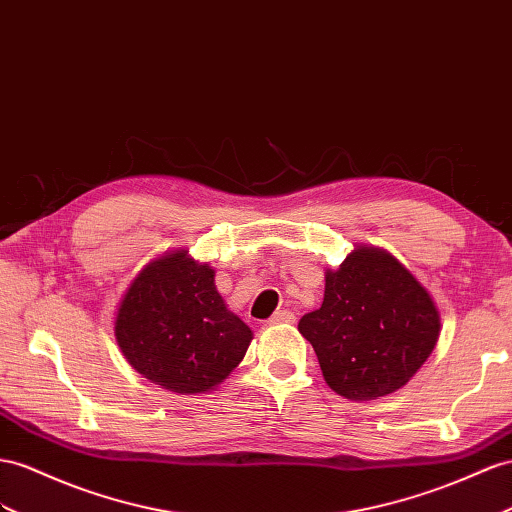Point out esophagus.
Returning <instances> with one entry per match:
<instances>
[{
  "mask_svg": "<svg viewBox=\"0 0 512 512\" xmlns=\"http://www.w3.org/2000/svg\"><path fill=\"white\" fill-rule=\"evenodd\" d=\"M296 322V316L292 311H287V309H281V311H277L274 313V316L270 318V324H294Z\"/></svg>",
  "mask_w": 512,
  "mask_h": 512,
  "instance_id": "obj_1",
  "label": "esophagus"
}]
</instances>
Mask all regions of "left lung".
I'll return each instance as SVG.
<instances>
[{"label": "left lung", "mask_w": 512, "mask_h": 512, "mask_svg": "<svg viewBox=\"0 0 512 512\" xmlns=\"http://www.w3.org/2000/svg\"><path fill=\"white\" fill-rule=\"evenodd\" d=\"M322 307L298 331L326 385L355 402L402 389L435 350L441 316L430 292L385 248L361 244L324 272Z\"/></svg>", "instance_id": "obj_1"}]
</instances>
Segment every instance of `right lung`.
Segmentation results:
<instances>
[{"label":"right lung","mask_w":512,"mask_h":512,"mask_svg":"<svg viewBox=\"0 0 512 512\" xmlns=\"http://www.w3.org/2000/svg\"><path fill=\"white\" fill-rule=\"evenodd\" d=\"M214 277L212 266L177 248L151 259L116 309V344L131 368L181 396L225 383L253 339L227 309Z\"/></svg>","instance_id":"add662e5"}]
</instances>
